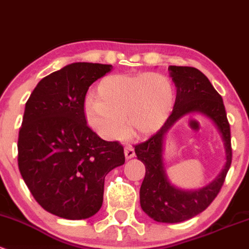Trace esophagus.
I'll use <instances>...</instances> for the list:
<instances>
[{
	"label": "esophagus",
	"mask_w": 249,
	"mask_h": 249,
	"mask_svg": "<svg viewBox=\"0 0 249 249\" xmlns=\"http://www.w3.org/2000/svg\"><path fill=\"white\" fill-rule=\"evenodd\" d=\"M124 156H125V158H127V160H130V158H133L135 156L134 148H133L130 145H128L127 147L124 148Z\"/></svg>",
	"instance_id": "1"
}]
</instances>
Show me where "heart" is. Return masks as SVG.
Wrapping results in <instances>:
<instances>
[{
	"label": "heart",
	"instance_id": "heart-1",
	"mask_svg": "<svg viewBox=\"0 0 249 249\" xmlns=\"http://www.w3.org/2000/svg\"><path fill=\"white\" fill-rule=\"evenodd\" d=\"M175 102L170 79L160 73L114 74L97 86V97L85 101L87 124L102 138L116 140L127 125L135 135H147L162 127Z\"/></svg>",
	"mask_w": 249,
	"mask_h": 249
}]
</instances>
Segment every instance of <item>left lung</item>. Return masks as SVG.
Instances as JSON below:
<instances>
[{
  "label": "left lung",
  "mask_w": 249,
  "mask_h": 249,
  "mask_svg": "<svg viewBox=\"0 0 249 249\" xmlns=\"http://www.w3.org/2000/svg\"><path fill=\"white\" fill-rule=\"evenodd\" d=\"M169 74L176 87L173 112L165 124L147 142L134 147L138 160L146 168L140 187L142 211L156 222L180 223L193 218L214 200L219 193L231 164L230 125L224 103L209 79L193 67L169 66ZM201 113L216 125L226 150V165L219 176L198 190H183L168 180L163 163V142L169 129L182 117Z\"/></svg>",
  "instance_id": "obj_1"
}]
</instances>
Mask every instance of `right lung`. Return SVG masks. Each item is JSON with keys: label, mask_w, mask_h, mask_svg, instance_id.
Here are the masks:
<instances>
[{"label": "right lung", "mask_w": 249, "mask_h": 249, "mask_svg": "<svg viewBox=\"0 0 249 249\" xmlns=\"http://www.w3.org/2000/svg\"><path fill=\"white\" fill-rule=\"evenodd\" d=\"M111 65L75 62L38 83L25 106L18 164L36 201L66 219H86L103 204L104 178L124 164V147L86 124L89 87Z\"/></svg>", "instance_id": "add662e5"}]
</instances>
